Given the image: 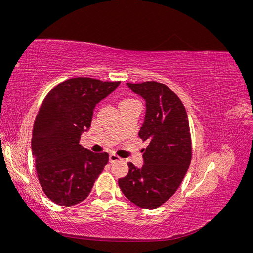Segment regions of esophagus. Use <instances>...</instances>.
Wrapping results in <instances>:
<instances>
[{"label":"esophagus","instance_id":"1","mask_svg":"<svg viewBox=\"0 0 253 253\" xmlns=\"http://www.w3.org/2000/svg\"><path fill=\"white\" fill-rule=\"evenodd\" d=\"M122 160L119 156L115 155V154H110V163H115V162H120Z\"/></svg>","mask_w":253,"mask_h":253}]
</instances>
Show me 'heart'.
Listing matches in <instances>:
<instances>
[{"mask_svg":"<svg viewBox=\"0 0 253 253\" xmlns=\"http://www.w3.org/2000/svg\"><path fill=\"white\" fill-rule=\"evenodd\" d=\"M127 101H133L132 99H126V100H124L122 102H127Z\"/></svg>","mask_w":253,"mask_h":253,"instance_id":"obj_1","label":"heart"}]
</instances>
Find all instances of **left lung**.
Instances as JSON below:
<instances>
[{"instance_id": "left-lung-1", "label": "left lung", "mask_w": 253, "mask_h": 253, "mask_svg": "<svg viewBox=\"0 0 253 253\" xmlns=\"http://www.w3.org/2000/svg\"><path fill=\"white\" fill-rule=\"evenodd\" d=\"M145 100V117L139 131L142 168L128 163V173L118 179L127 200L144 209H155L176 192L192 158L188 115L178 96L157 81L126 83Z\"/></svg>"}]
</instances>
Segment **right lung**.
Returning <instances> with one entry per match:
<instances>
[{
	"mask_svg": "<svg viewBox=\"0 0 253 253\" xmlns=\"http://www.w3.org/2000/svg\"><path fill=\"white\" fill-rule=\"evenodd\" d=\"M119 84L71 78L44 98L35 119L32 151L38 179L55 204L71 207L85 200L108 164V153H93L79 141L90 126L96 104Z\"/></svg>",
	"mask_w": 253,
	"mask_h": 253,
	"instance_id": "obj_1",
	"label": "right lung"
}]
</instances>
